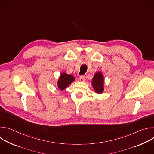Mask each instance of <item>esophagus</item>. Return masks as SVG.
<instances>
[{"label": "esophagus", "instance_id": "1", "mask_svg": "<svg viewBox=\"0 0 154 154\" xmlns=\"http://www.w3.org/2000/svg\"><path fill=\"white\" fill-rule=\"evenodd\" d=\"M79 79H80V82H85V77L84 76H80V78H79Z\"/></svg>", "mask_w": 154, "mask_h": 154}]
</instances>
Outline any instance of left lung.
Listing matches in <instances>:
<instances>
[{
	"label": "left lung",
	"instance_id": "obj_1",
	"mask_svg": "<svg viewBox=\"0 0 154 154\" xmlns=\"http://www.w3.org/2000/svg\"><path fill=\"white\" fill-rule=\"evenodd\" d=\"M92 85L93 89L98 94H101L104 90V79L100 72H97L92 79Z\"/></svg>",
	"mask_w": 154,
	"mask_h": 154
}]
</instances>
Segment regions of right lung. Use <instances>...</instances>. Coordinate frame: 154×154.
Returning <instances> with one entry per match:
<instances>
[{"label":"right lung","instance_id":"obj_1","mask_svg":"<svg viewBox=\"0 0 154 154\" xmlns=\"http://www.w3.org/2000/svg\"><path fill=\"white\" fill-rule=\"evenodd\" d=\"M74 80L75 78L73 75L68 74L65 72H63L60 74V76L57 82L58 88L60 90H63L65 88H66Z\"/></svg>","mask_w":154,"mask_h":154}]
</instances>
